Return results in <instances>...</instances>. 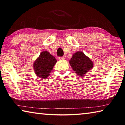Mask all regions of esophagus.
Wrapping results in <instances>:
<instances>
[{"instance_id": "34e87169", "label": "esophagus", "mask_w": 125, "mask_h": 125, "mask_svg": "<svg viewBox=\"0 0 125 125\" xmlns=\"http://www.w3.org/2000/svg\"><path fill=\"white\" fill-rule=\"evenodd\" d=\"M59 59L60 60H62L65 59V57L64 56H61V57H59Z\"/></svg>"}]
</instances>
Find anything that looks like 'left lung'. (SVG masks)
I'll use <instances>...</instances> for the list:
<instances>
[{
    "mask_svg": "<svg viewBox=\"0 0 125 125\" xmlns=\"http://www.w3.org/2000/svg\"><path fill=\"white\" fill-rule=\"evenodd\" d=\"M69 64L77 75L83 77L94 66L93 61L82 52H77L73 55Z\"/></svg>",
    "mask_w": 125,
    "mask_h": 125,
    "instance_id": "8db88e82",
    "label": "left lung"
}]
</instances>
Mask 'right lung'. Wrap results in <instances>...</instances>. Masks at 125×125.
<instances>
[{
	"label": "right lung",
	"mask_w": 125,
	"mask_h": 125,
	"mask_svg": "<svg viewBox=\"0 0 125 125\" xmlns=\"http://www.w3.org/2000/svg\"><path fill=\"white\" fill-rule=\"evenodd\" d=\"M56 62L55 57L48 52H42L33 64L34 72L36 76L42 79L47 78Z\"/></svg>",
	"instance_id": "add662e5"
}]
</instances>
